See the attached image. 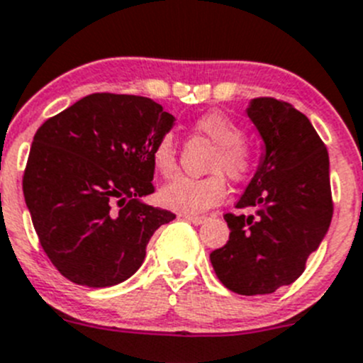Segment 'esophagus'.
<instances>
[{"label": "esophagus", "mask_w": 363, "mask_h": 363, "mask_svg": "<svg viewBox=\"0 0 363 363\" xmlns=\"http://www.w3.org/2000/svg\"><path fill=\"white\" fill-rule=\"evenodd\" d=\"M181 218L188 220V222L195 223V225H201L206 222V216H191V215H181Z\"/></svg>", "instance_id": "esophagus-1"}]
</instances>
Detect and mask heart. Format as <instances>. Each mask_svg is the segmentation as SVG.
I'll list each match as a JSON object with an SVG mask.
<instances>
[{"label": "heart", "mask_w": 363, "mask_h": 363, "mask_svg": "<svg viewBox=\"0 0 363 363\" xmlns=\"http://www.w3.org/2000/svg\"><path fill=\"white\" fill-rule=\"evenodd\" d=\"M193 130L213 143L206 177H177L159 191V201L164 208L182 215H199L215 208L228 193L225 177L242 182L252 172L254 157L243 143V130L223 113H206L195 120ZM152 162L159 175L170 177L177 168V150L172 134L159 135L152 148Z\"/></svg>", "instance_id": "obj_1"}]
</instances>
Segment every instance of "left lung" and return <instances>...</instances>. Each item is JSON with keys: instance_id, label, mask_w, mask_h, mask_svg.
Returning <instances> with one entry per match:
<instances>
[{"instance_id": "left-lung-1", "label": "left lung", "mask_w": 363, "mask_h": 363, "mask_svg": "<svg viewBox=\"0 0 363 363\" xmlns=\"http://www.w3.org/2000/svg\"><path fill=\"white\" fill-rule=\"evenodd\" d=\"M250 118L263 143L258 170L236 208L223 216L229 242L209 254L225 289L265 296L292 284L330 229L333 216L326 145L303 113L276 98L250 101Z\"/></svg>"}]
</instances>
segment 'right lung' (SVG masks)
<instances>
[{
    "label": "right lung",
    "instance_id": "right-lung-1",
    "mask_svg": "<svg viewBox=\"0 0 363 363\" xmlns=\"http://www.w3.org/2000/svg\"><path fill=\"white\" fill-rule=\"evenodd\" d=\"M174 121L150 98L94 93L37 128L23 193L64 277L105 289L140 269L155 229L175 218L141 202L154 193L152 148Z\"/></svg>",
    "mask_w": 363,
    "mask_h": 363
}]
</instances>
